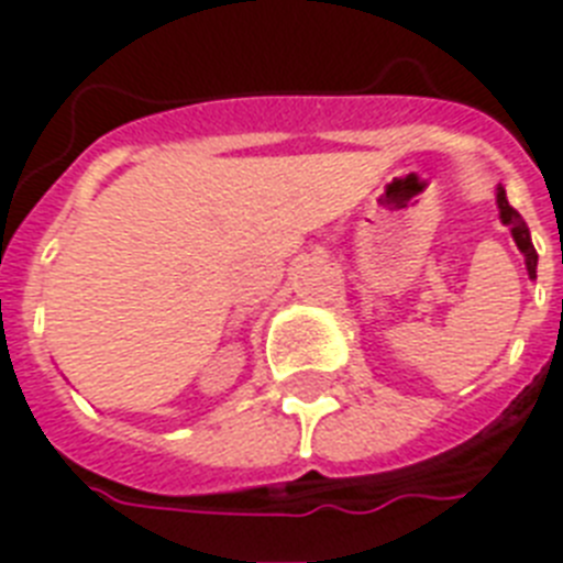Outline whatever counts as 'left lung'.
<instances>
[{
  "label": "left lung",
  "mask_w": 563,
  "mask_h": 563,
  "mask_svg": "<svg viewBox=\"0 0 563 563\" xmlns=\"http://www.w3.org/2000/svg\"><path fill=\"white\" fill-rule=\"evenodd\" d=\"M497 203H499V219H503V224H508V230H511V236H515L517 247H520V254L526 256V272H529V277H538V251H534L532 245V236H529V228H526V221L520 219V212L508 203L506 198V189L499 187L497 192Z\"/></svg>",
  "instance_id": "obj_1"
}]
</instances>
